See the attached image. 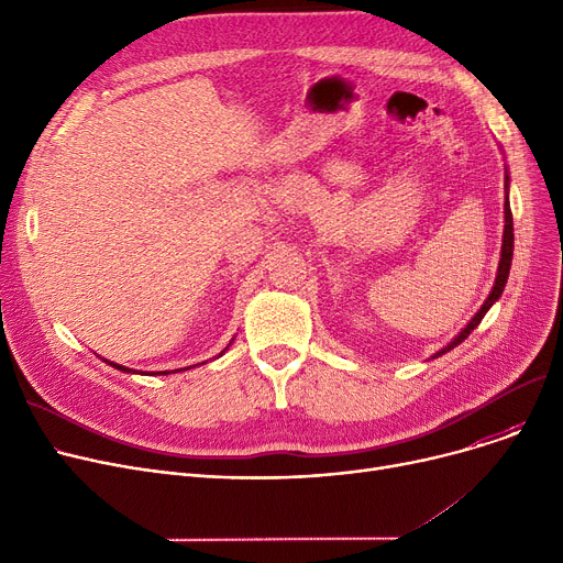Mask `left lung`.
I'll return each mask as SVG.
<instances>
[{
    "mask_svg": "<svg viewBox=\"0 0 563 563\" xmlns=\"http://www.w3.org/2000/svg\"><path fill=\"white\" fill-rule=\"evenodd\" d=\"M507 183H509V175H507ZM505 240H501V257H499V269H497V278H495V285H493V291L488 294L486 303L482 306V310L472 317V321L467 323V327L454 338V342H450V346H445L442 351H438L435 356H442V353L454 349L456 344H461L472 331H475L479 327V321L484 319V314L488 312V308L501 297V291H505V285H507V278H509V269H511V257H514V214H511V207H509V198L505 200Z\"/></svg>",
    "mask_w": 563,
    "mask_h": 563,
    "instance_id": "obj_1",
    "label": "left lung"
}]
</instances>
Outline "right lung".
<instances>
[{
	"mask_svg": "<svg viewBox=\"0 0 563 563\" xmlns=\"http://www.w3.org/2000/svg\"><path fill=\"white\" fill-rule=\"evenodd\" d=\"M109 365H113V363H109ZM115 369H121V372H132V369H128V367H121V365H113ZM187 369V367H185ZM183 372V369H180ZM159 374H168V372H159Z\"/></svg>",
	"mask_w": 563,
	"mask_h": 563,
	"instance_id": "right-lung-1",
	"label": "right lung"
}]
</instances>
